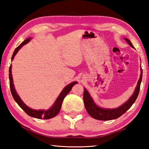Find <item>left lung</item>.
<instances>
[{
	"mask_svg": "<svg viewBox=\"0 0 149 149\" xmlns=\"http://www.w3.org/2000/svg\"><path fill=\"white\" fill-rule=\"evenodd\" d=\"M125 40L128 44H129L132 48H134L133 45L129 39L125 38ZM143 76V70L141 68V75L138 81L137 85L136 87L135 91L133 93L132 97H131L129 100L127 102H125L124 104H122L121 107H119L116 108H112V109H109V108H102L95 104V102L93 101L92 97H91L89 92L87 91L85 88H84V101L85 109L89 113V114L92 118H95L96 120H114L116 118L120 117L122 114L129 110L131 107L133 105V103L137 99L138 97L139 93L140 90V85L142 80Z\"/></svg>",
	"mask_w": 149,
	"mask_h": 149,
	"instance_id": "1",
	"label": "left lung"
}]
</instances>
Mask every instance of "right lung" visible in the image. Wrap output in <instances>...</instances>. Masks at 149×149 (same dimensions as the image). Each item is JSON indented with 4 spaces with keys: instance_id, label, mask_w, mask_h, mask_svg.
Segmentation results:
<instances>
[{
    "instance_id": "obj_1",
    "label": "right lung",
    "mask_w": 149,
    "mask_h": 149,
    "mask_svg": "<svg viewBox=\"0 0 149 149\" xmlns=\"http://www.w3.org/2000/svg\"><path fill=\"white\" fill-rule=\"evenodd\" d=\"M31 38H27V39L25 40L20 44L18 47H17L16 49H15L13 54L12 56V60L14 59L15 55L17 54V52H18V50L21 49V48L24 46V45H26L27 42L30 41ZM9 80H10V88L11 93L12 97H13L15 101L17 102V104H18L20 108L22 109H23L25 112L26 113L27 115H29V116L33 117L35 118H38V119H44V120H48L50 119V118H54V116L58 114L60 112V108L62 107V104L63 102V100L65 98V96L68 94L69 92L71 91L72 87L74 86L75 84H77V81H74L71 83L67 85L66 87L64 88V89L62 91V92L60 93L58 97L57 98L56 101L54 103V104L52 105V107L49 108V110H33L31 108L27 107L26 104H25V103L22 101V99H20L19 95L17 94L16 91V89L14 88V85L13 84V78H12V65H10L9 68Z\"/></svg>"
}]
</instances>
